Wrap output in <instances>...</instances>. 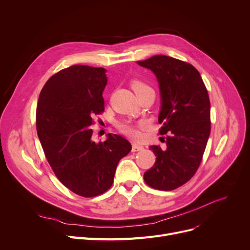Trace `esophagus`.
Returning a JSON list of instances; mask_svg holds the SVG:
<instances>
[{"mask_svg": "<svg viewBox=\"0 0 250 250\" xmlns=\"http://www.w3.org/2000/svg\"><path fill=\"white\" fill-rule=\"evenodd\" d=\"M144 149V147L137 145V144H133V147H132V152H139L142 151Z\"/></svg>", "mask_w": 250, "mask_h": 250, "instance_id": "1", "label": "esophagus"}]
</instances>
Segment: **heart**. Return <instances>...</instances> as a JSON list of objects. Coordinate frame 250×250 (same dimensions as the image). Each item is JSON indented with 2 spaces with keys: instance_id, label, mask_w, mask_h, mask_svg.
Returning a JSON list of instances; mask_svg holds the SVG:
<instances>
[{
  "instance_id": "1",
  "label": "heart",
  "mask_w": 250,
  "mask_h": 250,
  "mask_svg": "<svg viewBox=\"0 0 250 250\" xmlns=\"http://www.w3.org/2000/svg\"><path fill=\"white\" fill-rule=\"evenodd\" d=\"M130 86H132L133 90L138 96H140L142 93L148 90H153L149 84H147L145 81L141 80V79H134V80L130 82ZM143 124H135L132 122L125 121L117 124V128L120 129L121 133H123L126 137H129L134 140H138L141 138L140 129L143 127Z\"/></svg>"
}]
</instances>
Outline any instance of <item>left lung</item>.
Masks as SVG:
<instances>
[{"label":"left lung","instance_id":"left-lung-1","mask_svg":"<svg viewBox=\"0 0 250 250\" xmlns=\"http://www.w3.org/2000/svg\"><path fill=\"white\" fill-rule=\"evenodd\" d=\"M138 63L158 79L162 98L159 134H167L165 150L150 147L156 161L144 179L155 189L173 190L195 174L203 160L211 133L208 90L199 71L187 62L159 55Z\"/></svg>","mask_w":250,"mask_h":250}]
</instances>
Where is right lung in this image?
Masks as SVG:
<instances>
[{
    "mask_svg": "<svg viewBox=\"0 0 250 250\" xmlns=\"http://www.w3.org/2000/svg\"><path fill=\"white\" fill-rule=\"evenodd\" d=\"M106 70L74 64L52 75L39 94L36 130L52 171L74 193L93 198L107 191L116 166L132 145L118 135L92 140L94 115L104 111Z\"/></svg>",
    "mask_w": 250,
    "mask_h": 250,
    "instance_id": "1",
    "label": "right lung"
}]
</instances>
